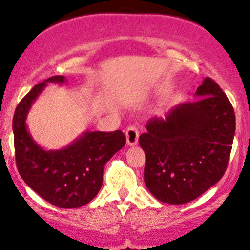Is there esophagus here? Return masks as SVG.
Instances as JSON below:
<instances>
[{"label": "esophagus", "instance_id": "esophagus-1", "mask_svg": "<svg viewBox=\"0 0 250 250\" xmlns=\"http://www.w3.org/2000/svg\"><path fill=\"white\" fill-rule=\"evenodd\" d=\"M125 138H127V144L130 146H134L139 140V130L135 125H129L125 130Z\"/></svg>", "mask_w": 250, "mask_h": 250}]
</instances>
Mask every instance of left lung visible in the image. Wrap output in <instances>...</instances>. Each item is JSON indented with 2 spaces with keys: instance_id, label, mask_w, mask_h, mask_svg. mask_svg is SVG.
<instances>
[{
  "instance_id": "obj_1",
  "label": "left lung",
  "mask_w": 250,
  "mask_h": 250,
  "mask_svg": "<svg viewBox=\"0 0 250 250\" xmlns=\"http://www.w3.org/2000/svg\"><path fill=\"white\" fill-rule=\"evenodd\" d=\"M195 95L197 100L173 107L165 118H151L139 137L146 188L163 203L196 200L228 168L236 129L232 105L209 77Z\"/></svg>"
}]
</instances>
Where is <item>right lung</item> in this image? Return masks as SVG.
Returning <instances> with one entry per match:
<instances>
[{"instance_id": "right-lung-1", "label": "right lung", "mask_w": 250, "mask_h": 250, "mask_svg": "<svg viewBox=\"0 0 250 250\" xmlns=\"http://www.w3.org/2000/svg\"><path fill=\"white\" fill-rule=\"evenodd\" d=\"M48 82L64 83L65 77L53 76L35 85L14 112L17 168L26 185L47 202L60 208H77L98 195L105 163L125 146V135L121 130L85 132L67 147L43 150L32 140L25 121Z\"/></svg>"}]
</instances>
